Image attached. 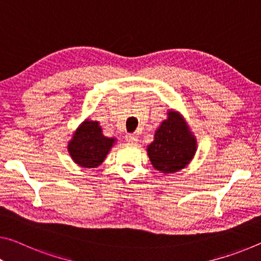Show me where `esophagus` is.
<instances>
[{
	"label": "esophagus",
	"mask_w": 261,
	"mask_h": 261,
	"mask_svg": "<svg viewBox=\"0 0 261 261\" xmlns=\"http://www.w3.org/2000/svg\"><path fill=\"white\" fill-rule=\"evenodd\" d=\"M138 138H139V135L136 134V133L127 134L126 135V141L127 142H130V143H135L136 141H138Z\"/></svg>",
	"instance_id": "34e87169"
}]
</instances>
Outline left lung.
<instances>
[{
  "label": "left lung",
  "instance_id": "8db88e82",
  "mask_svg": "<svg viewBox=\"0 0 261 261\" xmlns=\"http://www.w3.org/2000/svg\"><path fill=\"white\" fill-rule=\"evenodd\" d=\"M197 150V142L189 127L175 111L168 112L155 132L154 141L147 148V153L155 169L164 174L176 172L186 168Z\"/></svg>",
  "mask_w": 261,
  "mask_h": 261
}]
</instances>
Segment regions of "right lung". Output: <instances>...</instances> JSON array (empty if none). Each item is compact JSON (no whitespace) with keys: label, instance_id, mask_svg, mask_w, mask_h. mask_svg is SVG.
I'll list each match as a JSON object with an SVG mask.
<instances>
[{"label":"right lung","instance_id":"add662e5","mask_svg":"<svg viewBox=\"0 0 261 261\" xmlns=\"http://www.w3.org/2000/svg\"><path fill=\"white\" fill-rule=\"evenodd\" d=\"M115 139L102 135L98 121L85 120L74 132L67 150L73 161L83 168H97L105 160Z\"/></svg>","mask_w":261,"mask_h":261}]
</instances>
